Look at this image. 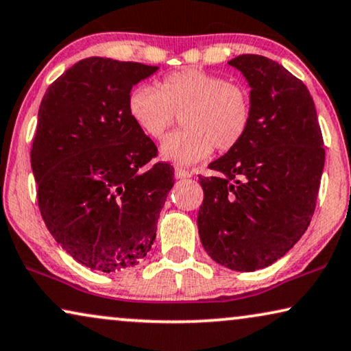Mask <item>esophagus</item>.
Returning <instances> with one entry per match:
<instances>
[{
  "label": "esophagus",
  "instance_id": "34e87169",
  "mask_svg": "<svg viewBox=\"0 0 351 351\" xmlns=\"http://www.w3.org/2000/svg\"><path fill=\"white\" fill-rule=\"evenodd\" d=\"M176 177L177 179H190L191 172L186 169H182V167H176Z\"/></svg>",
  "mask_w": 351,
  "mask_h": 351
}]
</instances>
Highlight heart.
Segmentation results:
<instances>
[{
    "label": "heart",
    "mask_w": 351,
    "mask_h": 351,
    "mask_svg": "<svg viewBox=\"0 0 351 351\" xmlns=\"http://www.w3.org/2000/svg\"><path fill=\"white\" fill-rule=\"evenodd\" d=\"M126 109L138 128L152 139H161L182 115L184 131L161 144V156L177 165L196 163L241 144L252 123V95L243 84L201 69L167 74L158 90L138 85L130 91Z\"/></svg>",
    "instance_id": "obj_1"
}]
</instances>
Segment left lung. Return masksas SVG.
Segmentation results:
<instances>
[{"label": "left lung", "mask_w": 351, "mask_h": 351, "mask_svg": "<svg viewBox=\"0 0 351 351\" xmlns=\"http://www.w3.org/2000/svg\"><path fill=\"white\" fill-rule=\"evenodd\" d=\"M228 64L250 85L252 123L236 149L199 176L197 230L213 261L239 272L271 266L311 225L324 166L323 136L302 80L274 60L239 55Z\"/></svg>", "instance_id": "obj_1"}]
</instances>
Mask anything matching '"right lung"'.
I'll return each mask as SVG.
<instances>
[{
	"label": "right lung",
	"mask_w": 351,
	"mask_h": 351,
	"mask_svg": "<svg viewBox=\"0 0 351 351\" xmlns=\"http://www.w3.org/2000/svg\"><path fill=\"white\" fill-rule=\"evenodd\" d=\"M158 66L90 57L63 73L39 106L32 147L43 220L75 261L133 267L156 236L174 167L131 120V88Z\"/></svg>",
	"instance_id": "1"
}]
</instances>
